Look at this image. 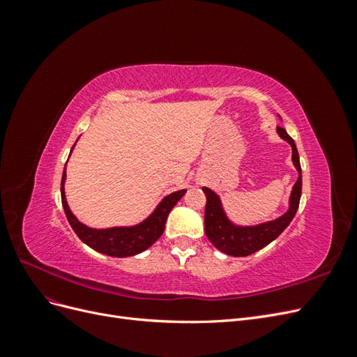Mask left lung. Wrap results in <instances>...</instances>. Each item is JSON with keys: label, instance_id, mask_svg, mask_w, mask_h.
Instances as JSON below:
<instances>
[{"label": "left lung", "instance_id": "left-lung-1", "mask_svg": "<svg viewBox=\"0 0 357 357\" xmlns=\"http://www.w3.org/2000/svg\"><path fill=\"white\" fill-rule=\"evenodd\" d=\"M277 132L291 146V160H294V165L299 172V177L290 193V207L282 218L256 226H236L231 223L225 215L220 198L211 189L202 188L205 197H207L204 214L205 235H207V238L215 248H219L220 252L226 255L240 257L261 250V248L274 241L287 228L291 219L295 218L302 193V171L299 155L294 138L286 132V129L277 126Z\"/></svg>", "mask_w": 357, "mask_h": 357}]
</instances>
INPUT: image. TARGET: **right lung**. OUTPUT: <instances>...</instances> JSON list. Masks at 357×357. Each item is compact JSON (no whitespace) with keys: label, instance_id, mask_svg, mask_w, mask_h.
I'll list each match as a JSON object with an SVG mask.
<instances>
[{"label":"right lung","instance_id":"right-lung-1","mask_svg":"<svg viewBox=\"0 0 357 357\" xmlns=\"http://www.w3.org/2000/svg\"><path fill=\"white\" fill-rule=\"evenodd\" d=\"M74 147V146H73ZM73 150V149H71ZM66 169H63L62 180H61V199L62 207L66 211L67 219L71 225L73 231L77 234L79 238L88 244L93 250L114 256V257H128L144 252L146 248L152 245L159 236L164 234L165 222L172 207L185 195L186 190H178L165 197L158 205V208L149 215V218L137 226L131 228H110V229H92L88 226L80 223L75 215L71 213L66 192H63V183H66Z\"/></svg>","mask_w":357,"mask_h":357}]
</instances>
